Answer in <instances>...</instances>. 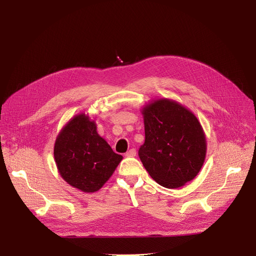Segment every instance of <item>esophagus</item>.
<instances>
[{
	"mask_svg": "<svg viewBox=\"0 0 256 256\" xmlns=\"http://www.w3.org/2000/svg\"><path fill=\"white\" fill-rule=\"evenodd\" d=\"M136 154V152L134 148H131V150H129L126 152V156H127V157H134Z\"/></svg>",
	"mask_w": 256,
	"mask_h": 256,
	"instance_id": "esophagus-1",
	"label": "esophagus"
}]
</instances>
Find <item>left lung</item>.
<instances>
[{"mask_svg":"<svg viewBox=\"0 0 256 256\" xmlns=\"http://www.w3.org/2000/svg\"><path fill=\"white\" fill-rule=\"evenodd\" d=\"M145 142L138 150L154 182L168 189L192 180L206 157V138L196 116L171 99H157L143 108Z\"/></svg>","mask_w":256,"mask_h":256,"instance_id":"left-lung-1","label":"left lung"}]
</instances>
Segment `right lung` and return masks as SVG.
Segmentation results:
<instances>
[{
  "mask_svg": "<svg viewBox=\"0 0 256 256\" xmlns=\"http://www.w3.org/2000/svg\"><path fill=\"white\" fill-rule=\"evenodd\" d=\"M54 159L63 180L83 192L98 191L112 176L122 156L97 134L84 113L76 115L58 134Z\"/></svg>",
  "mask_w": 256,
  "mask_h": 256,
  "instance_id": "add662e5",
  "label": "right lung"
}]
</instances>
